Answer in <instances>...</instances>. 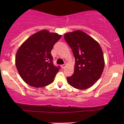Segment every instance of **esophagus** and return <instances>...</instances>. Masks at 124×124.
<instances>
[{"label": "esophagus", "mask_w": 124, "mask_h": 124, "mask_svg": "<svg viewBox=\"0 0 124 124\" xmlns=\"http://www.w3.org/2000/svg\"><path fill=\"white\" fill-rule=\"evenodd\" d=\"M65 66H66V65H65V64H64V65H61V68H62V69H64V68H65Z\"/></svg>", "instance_id": "1"}]
</instances>
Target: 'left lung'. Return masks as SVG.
Here are the masks:
<instances>
[{
    "label": "left lung",
    "instance_id": "8db88e82",
    "mask_svg": "<svg viewBox=\"0 0 124 124\" xmlns=\"http://www.w3.org/2000/svg\"><path fill=\"white\" fill-rule=\"evenodd\" d=\"M75 58L74 73L67 78L71 86L79 90L87 89L100 79L104 68L101 48L97 41L81 30L64 34Z\"/></svg>",
    "mask_w": 124,
    "mask_h": 124
}]
</instances>
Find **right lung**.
Masks as SVG:
<instances>
[{
  "label": "right lung",
  "mask_w": 124,
  "mask_h": 124,
  "mask_svg": "<svg viewBox=\"0 0 124 124\" xmlns=\"http://www.w3.org/2000/svg\"><path fill=\"white\" fill-rule=\"evenodd\" d=\"M61 37L58 33L42 30L31 35L18 48L15 63L25 83L42 87L54 82L60 68L54 65L51 51Z\"/></svg>",
  "instance_id": "add662e5"
}]
</instances>
